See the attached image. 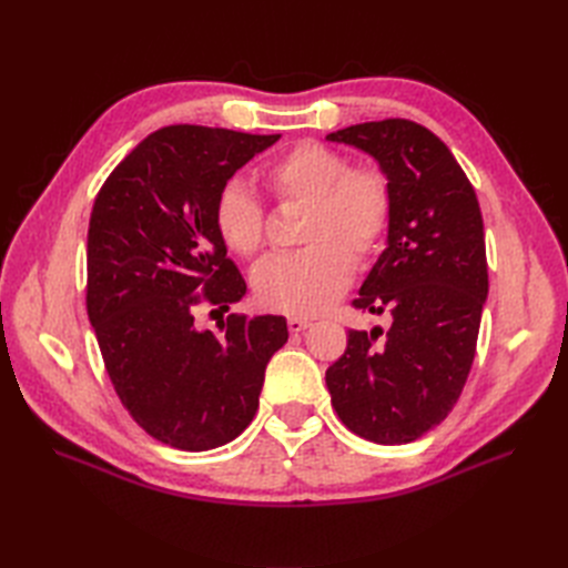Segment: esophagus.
Here are the masks:
<instances>
[{
	"instance_id": "1",
	"label": "esophagus",
	"mask_w": 568,
	"mask_h": 568,
	"mask_svg": "<svg viewBox=\"0 0 568 568\" xmlns=\"http://www.w3.org/2000/svg\"><path fill=\"white\" fill-rule=\"evenodd\" d=\"M286 326H288L291 334H301V332L307 329V326H311V320H305V317H288V320H286Z\"/></svg>"
}]
</instances>
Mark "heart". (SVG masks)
Returning <instances> with one entry per match:
<instances>
[{
	"instance_id": "b5f03b06",
	"label": "heart",
	"mask_w": 568,
	"mask_h": 568,
	"mask_svg": "<svg viewBox=\"0 0 568 568\" xmlns=\"http://www.w3.org/2000/svg\"><path fill=\"white\" fill-rule=\"evenodd\" d=\"M280 203H305L294 253L274 255L253 272L255 298L265 311L317 315L348 288L355 263L367 265L382 251L395 211L384 170L351 165L341 151L315 140L286 149L263 170ZM213 225L242 257L265 244V209L242 182H227L213 203Z\"/></svg>"
}]
</instances>
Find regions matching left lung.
Wrapping results in <instances>:
<instances>
[{"label": "left lung", "mask_w": 568, "mask_h": 568, "mask_svg": "<svg viewBox=\"0 0 568 568\" xmlns=\"http://www.w3.org/2000/svg\"><path fill=\"white\" fill-rule=\"evenodd\" d=\"M326 140L372 153L395 196L388 246L353 301L393 324L351 329L326 388L359 438L412 443L450 415L467 384L488 296L484 217L450 149L415 120H372Z\"/></svg>", "instance_id": "left-lung-1"}]
</instances>
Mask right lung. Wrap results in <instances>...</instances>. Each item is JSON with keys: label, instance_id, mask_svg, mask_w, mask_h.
<instances>
[{"label": "right lung", "instance_id": "obj_1", "mask_svg": "<svg viewBox=\"0 0 568 568\" xmlns=\"http://www.w3.org/2000/svg\"><path fill=\"white\" fill-rule=\"evenodd\" d=\"M280 134L170 125L101 184L88 230V317L120 403L170 448L201 453L251 424L286 320L227 315L199 332V307L230 311L246 282L213 225L222 186Z\"/></svg>", "mask_w": 568, "mask_h": 568}]
</instances>
